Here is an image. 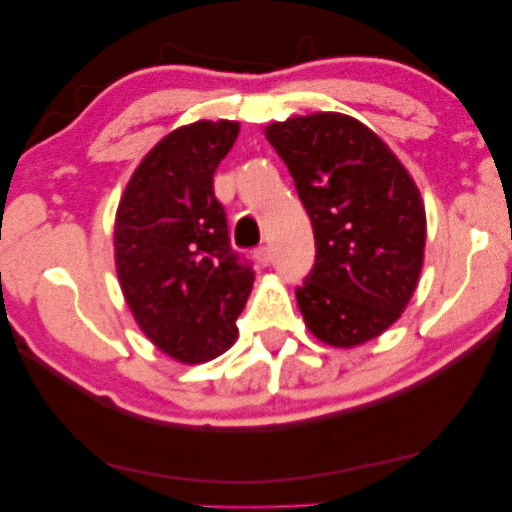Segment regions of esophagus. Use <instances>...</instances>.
I'll return each mask as SVG.
<instances>
[{"instance_id": "obj_1", "label": "esophagus", "mask_w": 512, "mask_h": 512, "mask_svg": "<svg viewBox=\"0 0 512 512\" xmlns=\"http://www.w3.org/2000/svg\"><path fill=\"white\" fill-rule=\"evenodd\" d=\"M256 261L261 263V265H270L272 263V251H270V247H258L256 249Z\"/></svg>"}]
</instances>
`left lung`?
I'll list each match as a JSON object with an SVG mask.
<instances>
[{
	"label": "left lung",
	"mask_w": 512,
	"mask_h": 512,
	"mask_svg": "<svg viewBox=\"0 0 512 512\" xmlns=\"http://www.w3.org/2000/svg\"><path fill=\"white\" fill-rule=\"evenodd\" d=\"M311 217L316 263L297 286L306 327L352 348L380 336L410 302L423 265L426 210L389 146L345 114L265 128Z\"/></svg>",
	"instance_id": "8db88e82"
}]
</instances>
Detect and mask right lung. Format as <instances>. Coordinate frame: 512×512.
<instances>
[{"instance_id": "add662e5", "label": "right lung", "mask_w": 512, "mask_h": 512, "mask_svg": "<svg viewBox=\"0 0 512 512\" xmlns=\"http://www.w3.org/2000/svg\"><path fill=\"white\" fill-rule=\"evenodd\" d=\"M233 121H199L164 137L132 174L116 210V272L132 316L183 364L229 350L254 286L231 247L212 176L238 139Z\"/></svg>"}]
</instances>
